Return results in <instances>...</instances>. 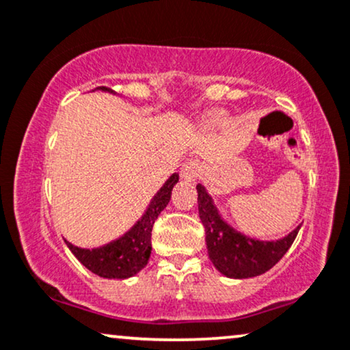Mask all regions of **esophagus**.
<instances>
[{
    "instance_id": "1",
    "label": "esophagus",
    "mask_w": 350,
    "mask_h": 350,
    "mask_svg": "<svg viewBox=\"0 0 350 350\" xmlns=\"http://www.w3.org/2000/svg\"><path fill=\"white\" fill-rule=\"evenodd\" d=\"M201 169H202L201 162L194 161V159H189V161H186L183 167H181V178L186 181L196 180L199 174H201Z\"/></svg>"
}]
</instances>
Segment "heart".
<instances>
[{
	"label": "heart",
	"instance_id": "heart-1",
	"mask_svg": "<svg viewBox=\"0 0 350 350\" xmlns=\"http://www.w3.org/2000/svg\"><path fill=\"white\" fill-rule=\"evenodd\" d=\"M228 122H230V117L224 111L214 112V114L208 117V124H212V125H225V124H228Z\"/></svg>",
	"mask_w": 350,
	"mask_h": 350
}]
</instances>
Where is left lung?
I'll return each mask as SVG.
<instances>
[{
    "label": "left lung",
    "mask_w": 350,
    "mask_h": 350,
    "mask_svg": "<svg viewBox=\"0 0 350 350\" xmlns=\"http://www.w3.org/2000/svg\"><path fill=\"white\" fill-rule=\"evenodd\" d=\"M196 189L199 219L206 228L208 258L226 278H252L269 271L288 252L301 228L299 225L291 233L275 241L249 238L226 224L214 199L208 196L207 189L201 183Z\"/></svg>",
    "instance_id": "left-lung-1"
}]
</instances>
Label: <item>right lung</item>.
I'll use <instances>...</instances> for the list:
<instances>
[{"label": "right lung", "mask_w": 350, "mask_h": 350, "mask_svg": "<svg viewBox=\"0 0 350 350\" xmlns=\"http://www.w3.org/2000/svg\"><path fill=\"white\" fill-rule=\"evenodd\" d=\"M96 90L114 93L112 90L106 88V86H98ZM176 183H178V174H174L162 185V188L154 194L142 219L136 221L120 238L93 249L74 246V244L64 239L67 247L79 258L80 264H83L90 271H93L98 276H103V278L125 280L136 275L148 265L152 249L151 231L154 221H156L159 214L169 204L172 189H174Z\"/></svg>", "instance_id": "1"}]
</instances>
